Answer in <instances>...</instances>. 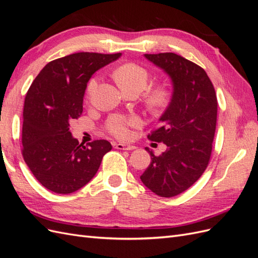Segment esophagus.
Returning a JSON list of instances; mask_svg holds the SVG:
<instances>
[{"instance_id": "obj_1", "label": "esophagus", "mask_w": 258, "mask_h": 258, "mask_svg": "<svg viewBox=\"0 0 258 258\" xmlns=\"http://www.w3.org/2000/svg\"><path fill=\"white\" fill-rule=\"evenodd\" d=\"M116 148H117V150H120V151H134V150H136L137 147L135 145L119 143V144L116 145Z\"/></svg>"}]
</instances>
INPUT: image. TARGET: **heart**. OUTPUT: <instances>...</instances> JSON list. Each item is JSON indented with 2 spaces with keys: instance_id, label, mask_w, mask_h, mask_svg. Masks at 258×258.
Masks as SVG:
<instances>
[{
  "instance_id": "heart-1",
  "label": "heart",
  "mask_w": 258,
  "mask_h": 258,
  "mask_svg": "<svg viewBox=\"0 0 258 258\" xmlns=\"http://www.w3.org/2000/svg\"><path fill=\"white\" fill-rule=\"evenodd\" d=\"M115 79L121 90H137L141 92L146 88L150 80L148 72L142 67L135 63H126L116 70ZM99 79L93 77L88 83L87 97L90 99L98 87ZM170 100V91L165 86L154 89L147 96V103L153 110H160L165 107ZM141 119L137 115H114L107 120L106 128L111 135L118 139H128L131 128L139 127Z\"/></svg>"
}]
</instances>
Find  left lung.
<instances>
[{"label": "left lung", "mask_w": 258, "mask_h": 258, "mask_svg": "<svg viewBox=\"0 0 258 258\" xmlns=\"http://www.w3.org/2000/svg\"><path fill=\"white\" fill-rule=\"evenodd\" d=\"M172 84V95L159 117L161 126L148 136L167 145L158 157L150 148L151 163L140 176L160 197L185 191L205 172L216 128V93L202 68L173 52L144 54Z\"/></svg>", "instance_id": "obj_1"}]
</instances>
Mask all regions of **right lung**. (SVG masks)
<instances>
[{
    "label": "right lung",
    "instance_id": "1",
    "mask_svg": "<svg viewBox=\"0 0 258 258\" xmlns=\"http://www.w3.org/2000/svg\"><path fill=\"white\" fill-rule=\"evenodd\" d=\"M120 56L121 52L69 54L46 64L31 85L23 108L22 156L45 188L57 194L81 189L112 150L106 140L80 144L70 131V121L83 113L91 76Z\"/></svg>",
    "mask_w": 258,
    "mask_h": 258
}]
</instances>
